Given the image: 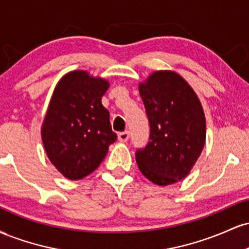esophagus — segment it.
I'll use <instances>...</instances> for the list:
<instances>
[{"label": "esophagus", "mask_w": 249, "mask_h": 249, "mask_svg": "<svg viewBox=\"0 0 249 249\" xmlns=\"http://www.w3.org/2000/svg\"><path fill=\"white\" fill-rule=\"evenodd\" d=\"M128 138H130V132H128V131H124V132L118 133V139H119V142H125L128 141Z\"/></svg>", "instance_id": "34e87169"}]
</instances>
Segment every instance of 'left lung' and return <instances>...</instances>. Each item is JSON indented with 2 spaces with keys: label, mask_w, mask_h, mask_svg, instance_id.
Returning a JSON list of instances; mask_svg holds the SVG:
<instances>
[{
  "label": "left lung",
  "mask_w": 249,
  "mask_h": 249,
  "mask_svg": "<svg viewBox=\"0 0 249 249\" xmlns=\"http://www.w3.org/2000/svg\"><path fill=\"white\" fill-rule=\"evenodd\" d=\"M150 142L136 151L139 170L159 186L184 179L206 141V119L193 89L173 71H157L139 85Z\"/></svg>",
  "instance_id": "8db88e82"
}]
</instances>
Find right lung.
Masks as SVG:
<instances>
[{
  "label": "right lung",
  "mask_w": 249,
  "mask_h": 249,
  "mask_svg": "<svg viewBox=\"0 0 249 249\" xmlns=\"http://www.w3.org/2000/svg\"><path fill=\"white\" fill-rule=\"evenodd\" d=\"M108 83L82 70L67 73L56 85L42 126V141L53 165L65 178L92 173L117 141L102 97Z\"/></svg>",
  "instance_id": "right-lung-1"
}]
</instances>
